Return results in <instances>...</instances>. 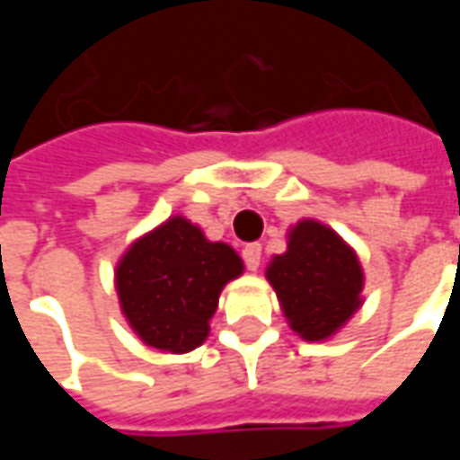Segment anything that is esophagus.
<instances>
[{
    "label": "esophagus",
    "instance_id": "34e87169",
    "mask_svg": "<svg viewBox=\"0 0 460 460\" xmlns=\"http://www.w3.org/2000/svg\"><path fill=\"white\" fill-rule=\"evenodd\" d=\"M241 256H243V263H246V269L259 270V266H261V246H259V243H249L246 249L241 251Z\"/></svg>",
    "mask_w": 460,
    "mask_h": 460
}]
</instances>
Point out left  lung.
<instances>
[{
  "label": "left lung",
  "instance_id": "8db88e82",
  "mask_svg": "<svg viewBox=\"0 0 460 460\" xmlns=\"http://www.w3.org/2000/svg\"><path fill=\"white\" fill-rule=\"evenodd\" d=\"M266 279L290 328L303 340L335 335L362 305L357 253L325 224L303 219L288 234V251L270 261Z\"/></svg>",
  "mask_w": 460,
  "mask_h": 460
}]
</instances>
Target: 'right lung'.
Instances as JSON below:
<instances>
[{
  "instance_id": "1",
  "label": "right lung",
  "mask_w": 460,
  "mask_h": 460,
  "mask_svg": "<svg viewBox=\"0 0 460 460\" xmlns=\"http://www.w3.org/2000/svg\"><path fill=\"white\" fill-rule=\"evenodd\" d=\"M243 273L239 253L184 217L132 243L115 270L122 315L145 345L190 352L209 335L221 288Z\"/></svg>"
}]
</instances>
